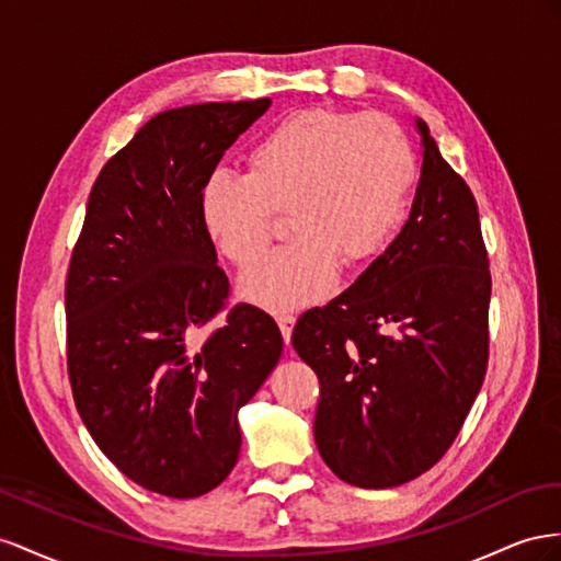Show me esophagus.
<instances>
[{
    "instance_id": "obj_1",
    "label": "esophagus",
    "mask_w": 561,
    "mask_h": 561,
    "mask_svg": "<svg viewBox=\"0 0 561 561\" xmlns=\"http://www.w3.org/2000/svg\"><path fill=\"white\" fill-rule=\"evenodd\" d=\"M277 324H279V329H282L284 343L289 345V343H291V331H294V324H296V317L289 314V312H279V314H277Z\"/></svg>"
}]
</instances>
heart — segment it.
I'll return each instance as SVG.
<instances>
[{"label":"heart","instance_id":"1","mask_svg":"<svg viewBox=\"0 0 561 561\" xmlns=\"http://www.w3.org/2000/svg\"><path fill=\"white\" fill-rule=\"evenodd\" d=\"M249 171H214L199 218L220 255L249 267L270 244L275 214L296 234L239 284L267 310L306 306L339 265L357 270L386 253L402 230L419 162L407 134L386 117L331 107L302 110L251 142Z\"/></svg>","mask_w":561,"mask_h":561}]
</instances>
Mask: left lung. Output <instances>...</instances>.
I'll list each match as a JSON object with an SVG mask.
<instances>
[{"label": "left lung", "mask_w": 561, "mask_h": 561, "mask_svg": "<svg viewBox=\"0 0 561 561\" xmlns=\"http://www.w3.org/2000/svg\"><path fill=\"white\" fill-rule=\"evenodd\" d=\"M411 216L388 251L291 343L319 378L314 442L343 482L390 489L449 451L482 390L491 272L468 183L427 124Z\"/></svg>", "instance_id": "8db88e82"}]
</instances>
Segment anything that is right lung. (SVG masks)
Returning <instances> with one entry per match:
<instances>
[{
    "label": "right lung",
    "mask_w": 561,
    "mask_h": 561,
    "mask_svg": "<svg viewBox=\"0 0 561 561\" xmlns=\"http://www.w3.org/2000/svg\"><path fill=\"white\" fill-rule=\"evenodd\" d=\"M270 99L154 115L95 179L66 282L68 374L99 449L142 489L197 499L239 458L237 413L275 369L282 333L239 302L199 192Z\"/></svg>",
    "instance_id": "1"
}]
</instances>
